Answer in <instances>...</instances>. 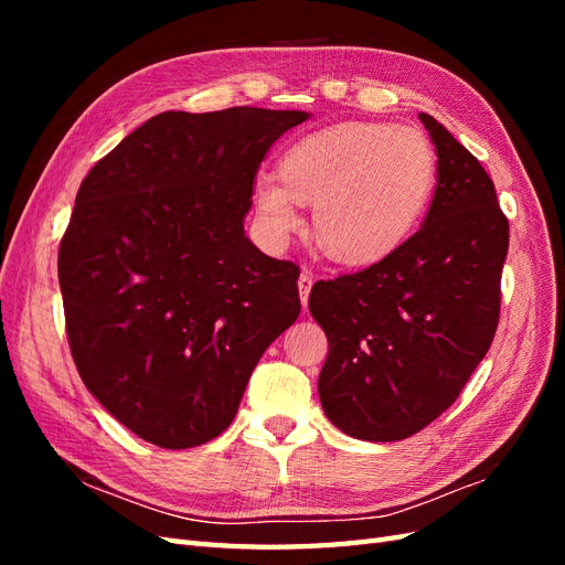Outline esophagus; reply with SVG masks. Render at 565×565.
Masks as SVG:
<instances>
[{"mask_svg":"<svg viewBox=\"0 0 565 565\" xmlns=\"http://www.w3.org/2000/svg\"><path fill=\"white\" fill-rule=\"evenodd\" d=\"M299 295H301V303H303V309L306 306H309V295H311V287H313V273L309 270V268H303L301 270V276H299Z\"/></svg>","mask_w":565,"mask_h":565,"instance_id":"obj_1","label":"esophagus"}]
</instances>
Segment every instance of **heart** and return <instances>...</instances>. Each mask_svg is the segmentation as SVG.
<instances>
[{
    "instance_id": "obj_1",
    "label": "heart",
    "mask_w": 565,
    "mask_h": 565,
    "mask_svg": "<svg viewBox=\"0 0 565 565\" xmlns=\"http://www.w3.org/2000/svg\"><path fill=\"white\" fill-rule=\"evenodd\" d=\"M436 185V156L413 127L344 122L289 146L278 177L262 174L254 202L278 237L316 204L320 245L349 264L377 262L417 228Z\"/></svg>"
}]
</instances>
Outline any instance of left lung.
Returning a JSON list of instances; mask_svg holds the SVG:
<instances>
[{
	"mask_svg": "<svg viewBox=\"0 0 565 565\" xmlns=\"http://www.w3.org/2000/svg\"><path fill=\"white\" fill-rule=\"evenodd\" d=\"M438 183L422 228L382 262L313 285L309 309L328 334L318 380L344 434L391 443L457 401L500 322L509 221L494 183L431 115Z\"/></svg>",
	"mask_w": 565,
	"mask_h": 565,
	"instance_id": "1",
	"label": "left lung"
}]
</instances>
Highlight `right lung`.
I'll return each instance as SVG.
<instances>
[{
    "mask_svg": "<svg viewBox=\"0 0 565 565\" xmlns=\"http://www.w3.org/2000/svg\"><path fill=\"white\" fill-rule=\"evenodd\" d=\"M306 117L160 113L79 185L58 249L67 344L94 398L152 446L226 431L299 318V266L252 245L243 218L268 148Z\"/></svg>",
    "mask_w": 565,
    "mask_h": 565,
    "instance_id": "1",
    "label": "right lung"
}]
</instances>
